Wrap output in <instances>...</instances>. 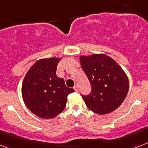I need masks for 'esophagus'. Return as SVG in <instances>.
<instances>
[{
	"label": "esophagus",
	"instance_id": "esophagus-1",
	"mask_svg": "<svg viewBox=\"0 0 148 148\" xmlns=\"http://www.w3.org/2000/svg\"><path fill=\"white\" fill-rule=\"evenodd\" d=\"M74 91H75V92H77L78 91V87L77 86H75L74 87Z\"/></svg>",
	"mask_w": 148,
	"mask_h": 148
}]
</instances>
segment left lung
Instances as JSON below:
<instances>
[{
  "label": "left lung",
  "instance_id": "8db88e82",
  "mask_svg": "<svg viewBox=\"0 0 148 148\" xmlns=\"http://www.w3.org/2000/svg\"><path fill=\"white\" fill-rule=\"evenodd\" d=\"M81 68L91 84L88 96H82L86 106L99 115L116 110L125 99L129 82L117 62L105 54L80 57Z\"/></svg>",
  "mask_w": 148,
  "mask_h": 148
}]
</instances>
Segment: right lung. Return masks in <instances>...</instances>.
<instances>
[{
  "mask_svg": "<svg viewBox=\"0 0 148 148\" xmlns=\"http://www.w3.org/2000/svg\"><path fill=\"white\" fill-rule=\"evenodd\" d=\"M62 58L38 60L25 75L22 84L24 103L42 119L55 118L64 110L67 98L74 89L68 88L55 72Z\"/></svg>",
  "mask_w": 148,
  "mask_h": 148,
  "instance_id": "obj_1",
  "label": "right lung"
}]
</instances>
